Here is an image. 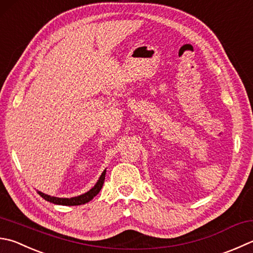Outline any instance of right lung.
I'll list each match as a JSON object with an SVG mask.
<instances>
[{"label":"right lung","instance_id":"1","mask_svg":"<svg viewBox=\"0 0 253 253\" xmlns=\"http://www.w3.org/2000/svg\"><path fill=\"white\" fill-rule=\"evenodd\" d=\"M106 171H107V169H104L102 171V174L99 177L98 182L91 189L88 190L87 193H84L83 195H79V196L71 197V198H59V197L49 196V195L42 193V192H40V190H37V193H38V195H41V196L44 198L45 201L52 203L55 205H63V206H78V205H84V204L91 201L94 196H97L100 190H101L103 183H104V177H106Z\"/></svg>","mask_w":253,"mask_h":253}]
</instances>
